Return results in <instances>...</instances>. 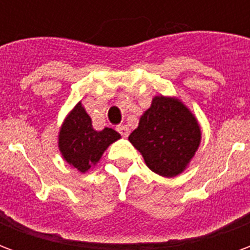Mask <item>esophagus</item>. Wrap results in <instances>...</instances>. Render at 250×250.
<instances>
[{
    "instance_id": "esophagus-1",
    "label": "esophagus",
    "mask_w": 250,
    "mask_h": 250,
    "mask_svg": "<svg viewBox=\"0 0 250 250\" xmlns=\"http://www.w3.org/2000/svg\"><path fill=\"white\" fill-rule=\"evenodd\" d=\"M116 130L119 131V134L123 136V138H127V136L130 135V128H128L125 125H118V127H116Z\"/></svg>"
}]
</instances>
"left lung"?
<instances>
[{
  "instance_id": "obj_1",
  "label": "left lung",
  "mask_w": 250,
  "mask_h": 250,
  "mask_svg": "<svg viewBox=\"0 0 250 250\" xmlns=\"http://www.w3.org/2000/svg\"><path fill=\"white\" fill-rule=\"evenodd\" d=\"M148 168L162 177H175L188 167L201 143L195 116L179 99L155 96L128 136Z\"/></svg>"
}]
</instances>
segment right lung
<instances>
[{"mask_svg":"<svg viewBox=\"0 0 250 250\" xmlns=\"http://www.w3.org/2000/svg\"><path fill=\"white\" fill-rule=\"evenodd\" d=\"M120 139V134L105 127L93 130L92 120L82 102L66 115L59 132V148L62 158L80 173H87L100 161L109 145Z\"/></svg>","mask_w":250,"mask_h":250,"instance_id":"1","label":"right lung"}]
</instances>
